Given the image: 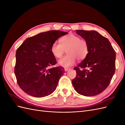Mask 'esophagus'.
<instances>
[{"label": "esophagus", "instance_id": "obj_1", "mask_svg": "<svg viewBox=\"0 0 125 125\" xmlns=\"http://www.w3.org/2000/svg\"><path fill=\"white\" fill-rule=\"evenodd\" d=\"M69 69H70L69 68H65V71H68Z\"/></svg>", "mask_w": 125, "mask_h": 125}]
</instances>
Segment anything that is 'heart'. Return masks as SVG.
Masks as SVG:
<instances>
[{
	"instance_id": "b5f03b06",
	"label": "heart",
	"mask_w": 125,
	"mask_h": 125,
	"mask_svg": "<svg viewBox=\"0 0 125 125\" xmlns=\"http://www.w3.org/2000/svg\"><path fill=\"white\" fill-rule=\"evenodd\" d=\"M66 50L67 54L58 62L60 65L65 67L73 65L76 59L80 61L86 58L89 52V43L80 36L70 34L62 37L60 43L55 42L52 45V53L57 58H61Z\"/></svg>"
}]
</instances>
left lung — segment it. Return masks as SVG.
Instances as JSON below:
<instances>
[{
    "label": "left lung",
    "mask_w": 125,
    "mask_h": 125,
    "mask_svg": "<svg viewBox=\"0 0 125 125\" xmlns=\"http://www.w3.org/2000/svg\"><path fill=\"white\" fill-rule=\"evenodd\" d=\"M89 43L86 58L75 67L76 77L72 81L81 95L93 96L107 88L115 72L116 52L109 40L95 31L77 30Z\"/></svg>",
    "instance_id": "obj_1"
}]
</instances>
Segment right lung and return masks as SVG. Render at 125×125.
<instances>
[{
  "label": "right lung",
  "instance_id": "obj_1",
  "mask_svg": "<svg viewBox=\"0 0 125 125\" xmlns=\"http://www.w3.org/2000/svg\"><path fill=\"white\" fill-rule=\"evenodd\" d=\"M68 33L61 31L43 32L26 39L16 52L14 73L18 84L24 92L42 97L53 92L65 73L51 52L52 43Z\"/></svg>",
  "mask_w": 125,
  "mask_h": 125
}]
</instances>
